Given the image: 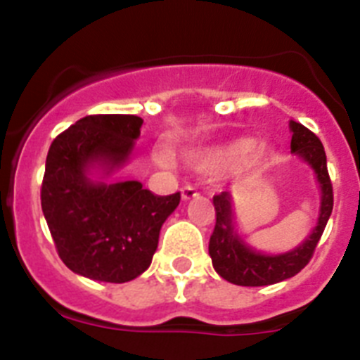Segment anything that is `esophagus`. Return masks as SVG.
<instances>
[{"instance_id": "1", "label": "esophagus", "mask_w": 360, "mask_h": 360, "mask_svg": "<svg viewBox=\"0 0 360 360\" xmlns=\"http://www.w3.org/2000/svg\"><path fill=\"white\" fill-rule=\"evenodd\" d=\"M195 196H198V193H196L195 187L193 186L182 187V200H191V198H195Z\"/></svg>"}]
</instances>
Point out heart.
Returning a JSON list of instances; mask_svg holds the SVG:
<instances>
[{
	"label": "heart",
	"instance_id": "b5f03b06",
	"mask_svg": "<svg viewBox=\"0 0 360 360\" xmlns=\"http://www.w3.org/2000/svg\"><path fill=\"white\" fill-rule=\"evenodd\" d=\"M256 149V142L252 139H236V141L229 142L224 148H216L211 151H202L196 153L193 157V164H195L196 169L200 171H218L224 169V167H231V165H236L238 162H241L243 158H247L250 153ZM266 149L257 148L254 153V158L257 162L265 160Z\"/></svg>",
	"mask_w": 360,
	"mask_h": 360
}]
</instances>
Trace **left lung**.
<instances>
[{
  "label": "left lung",
  "mask_w": 360,
  "mask_h": 360,
  "mask_svg": "<svg viewBox=\"0 0 360 360\" xmlns=\"http://www.w3.org/2000/svg\"><path fill=\"white\" fill-rule=\"evenodd\" d=\"M292 142L290 149L307 160L316 171L317 182L321 186V211L316 229L308 240L290 252L266 256L252 250L243 243L232 225V198L227 191L214 195L212 203L216 211L214 231L209 240V254L212 266L229 283L240 287H265L288 279L308 265L316 247L323 236L324 227L333 209V187L326 167V153L316 133L304 128L303 124L290 122Z\"/></svg>",
  "instance_id": "8db88e82"
}]
</instances>
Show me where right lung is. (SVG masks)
<instances>
[{"label":"right lung","mask_w":360,"mask_h":360,"mask_svg":"<svg viewBox=\"0 0 360 360\" xmlns=\"http://www.w3.org/2000/svg\"><path fill=\"white\" fill-rule=\"evenodd\" d=\"M144 120L88 115L53 139L46 155L41 207L59 257L75 274L126 283L151 265L158 234L180 193L153 195L141 182H91L94 164L110 171L131 155Z\"/></svg>","instance_id":"add662e5"}]
</instances>
